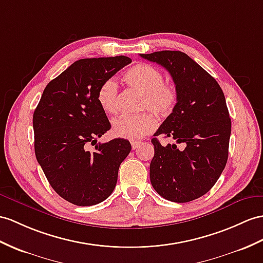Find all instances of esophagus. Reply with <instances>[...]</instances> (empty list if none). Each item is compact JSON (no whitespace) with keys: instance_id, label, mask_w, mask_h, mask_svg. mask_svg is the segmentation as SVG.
<instances>
[{"instance_id":"obj_1","label":"esophagus","mask_w":263,"mask_h":263,"mask_svg":"<svg viewBox=\"0 0 263 263\" xmlns=\"http://www.w3.org/2000/svg\"><path fill=\"white\" fill-rule=\"evenodd\" d=\"M139 146H140L139 142H132V148L133 149H137Z\"/></svg>"}]
</instances>
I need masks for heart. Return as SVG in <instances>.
Returning <instances> with one entry per match:
<instances>
[{
    "mask_svg": "<svg viewBox=\"0 0 263 263\" xmlns=\"http://www.w3.org/2000/svg\"><path fill=\"white\" fill-rule=\"evenodd\" d=\"M124 80L130 88L143 93L140 109H149L157 117H167L177 102V88L174 83L164 80L158 68L148 63H139L128 69ZM118 85L109 78L101 82L97 90V101L106 114L117 110ZM155 127V120L148 112L139 115H121L112 120L111 132L116 137L137 140L149 134Z\"/></svg>",
    "mask_w": 263,
    "mask_h": 263,
    "instance_id": "heart-1",
    "label": "heart"
}]
</instances>
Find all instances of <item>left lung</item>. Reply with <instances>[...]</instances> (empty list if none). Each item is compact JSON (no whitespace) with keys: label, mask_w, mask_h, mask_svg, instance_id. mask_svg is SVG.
I'll list each match as a JSON object with an SVG mask.
<instances>
[{"label":"left lung","mask_w":263,"mask_h":263,"mask_svg":"<svg viewBox=\"0 0 263 263\" xmlns=\"http://www.w3.org/2000/svg\"><path fill=\"white\" fill-rule=\"evenodd\" d=\"M140 57L167 70L178 95L173 112L154 134L175 143L163 146L152 139V185L168 201L196 200L214 186L227 165L231 119L226 97L213 77L186 53L165 50Z\"/></svg>","instance_id":"obj_1"}]
</instances>
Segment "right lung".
<instances>
[{
  "label": "right lung",
  "mask_w": 263,
  "mask_h": 263,
  "mask_svg": "<svg viewBox=\"0 0 263 263\" xmlns=\"http://www.w3.org/2000/svg\"><path fill=\"white\" fill-rule=\"evenodd\" d=\"M130 62L125 55L73 62L48 83L34 110L36 161L52 189L74 205L105 201L132 149L130 143L120 138L97 144V138L110 129L97 101L98 88ZM90 144L95 146L92 152Z\"/></svg>",
  "instance_id": "1"
}]
</instances>
